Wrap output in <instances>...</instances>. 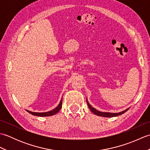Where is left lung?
<instances>
[{
  "label": "left lung",
  "instance_id": "8db88e82",
  "mask_svg": "<svg viewBox=\"0 0 150 150\" xmlns=\"http://www.w3.org/2000/svg\"><path fill=\"white\" fill-rule=\"evenodd\" d=\"M86 102H87V104L90 108V110H91V112H93L94 114L97 115L98 116H100V117H117L118 115H120L123 114L124 113H125L126 111H128L129 110V108L126 109V110H124L123 111H121V112L119 113H107V112H101V111H99L97 110L96 109H95L94 108L92 107L91 105L90 104V103H88V100L86 99Z\"/></svg>",
  "mask_w": 150,
  "mask_h": 150
}]
</instances>
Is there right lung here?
<instances>
[{"instance_id":"right-lung-1","label":"right lung","mask_w":150,"mask_h":150,"mask_svg":"<svg viewBox=\"0 0 150 150\" xmlns=\"http://www.w3.org/2000/svg\"><path fill=\"white\" fill-rule=\"evenodd\" d=\"M62 100L61 99L59 104L58 105V106L56 107L54 110H53L52 111H47V112L37 113V112H32V111H28V110H26V111H28V113H30L31 115H35V116H39V117L52 116V115H55V114H56V113L59 112L60 110L62 108Z\"/></svg>"}]
</instances>
